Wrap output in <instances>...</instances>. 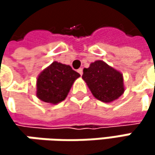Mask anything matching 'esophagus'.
Here are the masks:
<instances>
[{
	"label": "esophagus",
	"mask_w": 155,
	"mask_h": 155,
	"mask_svg": "<svg viewBox=\"0 0 155 155\" xmlns=\"http://www.w3.org/2000/svg\"><path fill=\"white\" fill-rule=\"evenodd\" d=\"M78 73H79L81 75H82V69H81V68H80V69L78 70Z\"/></svg>",
	"instance_id": "esophagus-1"
}]
</instances>
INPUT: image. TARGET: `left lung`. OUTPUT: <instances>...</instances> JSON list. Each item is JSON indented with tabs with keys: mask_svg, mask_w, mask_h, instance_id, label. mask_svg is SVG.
I'll list each match as a JSON object with an SVG mask.
<instances>
[{
	"mask_svg": "<svg viewBox=\"0 0 155 155\" xmlns=\"http://www.w3.org/2000/svg\"><path fill=\"white\" fill-rule=\"evenodd\" d=\"M82 79L92 95L102 102H112L125 91L123 74L101 60H97L89 68H84Z\"/></svg>",
	"mask_w": 155,
	"mask_h": 155,
	"instance_id": "left-lung-1",
	"label": "left lung"
}]
</instances>
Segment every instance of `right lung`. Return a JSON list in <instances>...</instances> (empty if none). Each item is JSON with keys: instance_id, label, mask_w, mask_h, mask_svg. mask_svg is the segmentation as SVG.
Returning <instances> with one entry per match:
<instances>
[{"instance_id": "add662e5", "label": "right lung", "mask_w": 155, "mask_h": 155, "mask_svg": "<svg viewBox=\"0 0 155 155\" xmlns=\"http://www.w3.org/2000/svg\"><path fill=\"white\" fill-rule=\"evenodd\" d=\"M79 77L80 74L70 65L54 61L37 79V97L44 102L57 104L64 101Z\"/></svg>"}]
</instances>
